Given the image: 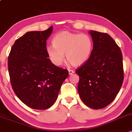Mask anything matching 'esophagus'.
<instances>
[{
	"mask_svg": "<svg viewBox=\"0 0 132 132\" xmlns=\"http://www.w3.org/2000/svg\"><path fill=\"white\" fill-rule=\"evenodd\" d=\"M74 73V71L72 70H69V75H72V74Z\"/></svg>",
	"mask_w": 132,
	"mask_h": 132,
	"instance_id": "34e87169",
	"label": "esophagus"
}]
</instances>
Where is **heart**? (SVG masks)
<instances>
[{
    "label": "heart",
    "mask_w": 132,
    "mask_h": 132,
    "mask_svg": "<svg viewBox=\"0 0 132 132\" xmlns=\"http://www.w3.org/2000/svg\"><path fill=\"white\" fill-rule=\"evenodd\" d=\"M93 41L85 34H74L62 31L54 37L52 45L47 47V54L50 61L60 65L66 59L72 65L78 67L85 63L92 52Z\"/></svg>",
    "instance_id": "heart-1"
}]
</instances>
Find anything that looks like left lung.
<instances>
[{"mask_svg": "<svg viewBox=\"0 0 132 132\" xmlns=\"http://www.w3.org/2000/svg\"><path fill=\"white\" fill-rule=\"evenodd\" d=\"M93 49L88 60L76 70L78 92L84 103L93 109L109 105L119 92L123 81L120 48L109 34L90 30Z\"/></svg>", "mask_w": 132, "mask_h": 132, "instance_id": "obj_1", "label": "left lung"}]
</instances>
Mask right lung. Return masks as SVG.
I'll list each match as a JSON object with an SVG mask.
<instances>
[{"label":"right lung","instance_id":"right-lung-1","mask_svg":"<svg viewBox=\"0 0 132 132\" xmlns=\"http://www.w3.org/2000/svg\"><path fill=\"white\" fill-rule=\"evenodd\" d=\"M53 27L44 31L28 32L14 43L8 58L10 82L15 94L23 103L37 110H45L57 100L69 72L52 63L46 43Z\"/></svg>","mask_w":132,"mask_h":132}]
</instances>
